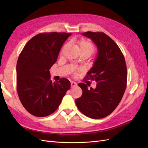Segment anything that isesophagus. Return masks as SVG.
I'll return each instance as SVG.
<instances>
[{
	"instance_id": "1",
	"label": "esophagus",
	"mask_w": 148,
	"mask_h": 148,
	"mask_svg": "<svg viewBox=\"0 0 148 148\" xmlns=\"http://www.w3.org/2000/svg\"><path fill=\"white\" fill-rule=\"evenodd\" d=\"M77 86V83L74 82H71V88H75Z\"/></svg>"
}]
</instances>
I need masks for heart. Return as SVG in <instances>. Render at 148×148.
<instances>
[{"label": "heart", "mask_w": 148, "mask_h": 148, "mask_svg": "<svg viewBox=\"0 0 148 148\" xmlns=\"http://www.w3.org/2000/svg\"><path fill=\"white\" fill-rule=\"evenodd\" d=\"M77 45L78 47V50L79 51V53H81V55H86L88 57L92 55V53L95 51V47L94 46L93 44L88 41L86 39H82L79 40L77 42ZM68 47V44H65V45L62 48V52L65 51L66 49ZM76 70H79L78 69H73L74 75H77L76 73Z\"/></svg>", "instance_id": "heart-1"}]
</instances>
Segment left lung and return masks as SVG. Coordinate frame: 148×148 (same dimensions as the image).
Here are the masks:
<instances>
[{
    "instance_id": "left-lung-1",
    "label": "left lung",
    "mask_w": 148,
    "mask_h": 148,
    "mask_svg": "<svg viewBox=\"0 0 148 148\" xmlns=\"http://www.w3.org/2000/svg\"><path fill=\"white\" fill-rule=\"evenodd\" d=\"M97 47L98 55L84 79L97 82L95 89L81 83L82 96L76 105L87 117L99 119L110 115L117 107L127 87V70L123 53L112 39L102 32L83 33Z\"/></svg>"
}]
</instances>
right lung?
Returning a JSON list of instances; mask_svg holds the SVG:
<instances>
[{
  "instance_id": "right-lung-1",
  "label": "right lung",
  "mask_w": 148,
  "mask_h": 148,
  "mask_svg": "<svg viewBox=\"0 0 148 148\" xmlns=\"http://www.w3.org/2000/svg\"><path fill=\"white\" fill-rule=\"evenodd\" d=\"M71 33H43L26 44L16 64V90L22 105L36 117H46L59 107L70 88L69 79L51 80L49 69Z\"/></svg>"
}]
</instances>
